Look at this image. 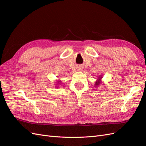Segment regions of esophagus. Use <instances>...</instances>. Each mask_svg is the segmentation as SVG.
<instances>
[{
  "instance_id": "34e87169",
  "label": "esophagus",
  "mask_w": 146,
  "mask_h": 146,
  "mask_svg": "<svg viewBox=\"0 0 146 146\" xmlns=\"http://www.w3.org/2000/svg\"><path fill=\"white\" fill-rule=\"evenodd\" d=\"M82 68H80V67H78L77 68V70H82Z\"/></svg>"
}]
</instances>
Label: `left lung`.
<instances>
[{
	"label": "left lung",
	"instance_id": "left-lung-1",
	"mask_svg": "<svg viewBox=\"0 0 146 146\" xmlns=\"http://www.w3.org/2000/svg\"><path fill=\"white\" fill-rule=\"evenodd\" d=\"M102 76L100 75V76H99V77L97 79V80L95 83V86H98L99 85H100V84L102 83Z\"/></svg>",
	"mask_w": 146,
	"mask_h": 146
}]
</instances>
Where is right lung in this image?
<instances>
[{
  "label": "right lung",
  "instance_id": "obj_1",
  "mask_svg": "<svg viewBox=\"0 0 146 146\" xmlns=\"http://www.w3.org/2000/svg\"><path fill=\"white\" fill-rule=\"evenodd\" d=\"M61 83H62V82H61V80H56V85H56V86H56V88H58L60 86H58L59 85H60V84H61Z\"/></svg>",
  "mask_w": 146,
  "mask_h": 146
}]
</instances>
